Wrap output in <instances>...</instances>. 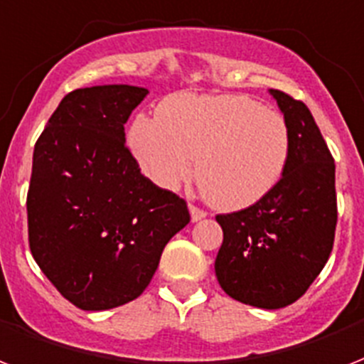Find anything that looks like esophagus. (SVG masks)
Segmentation results:
<instances>
[{
    "instance_id": "obj_1",
    "label": "esophagus",
    "mask_w": 364,
    "mask_h": 364,
    "mask_svg": "<svg viewBox=\"0 0 364 364\" xmlns=\"http://www.w3.org/2000/svg\"><path fill=\"white\" fill-rule=\"evenodd\" d=\"M190 214H191V222H199V220L206 218V212L196 205H190Z\"/></svg>"
}]
</instances>
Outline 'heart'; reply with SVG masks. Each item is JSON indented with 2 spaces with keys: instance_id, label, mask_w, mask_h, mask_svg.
Listing matches in <instances>:
<instances>
[{
  "instance_id": "obj_1",
  "label": "heart",
  "mask_w": 364,
  "mask_h": 364,
  "mask_svg": "<svg viewBox=\"0 0 364 364\" xmlns=\"http://www.w3.org/2000/svg\"><path fill=\"white\" fill-rule=\"evenodd\" d=\"M129 144L142 173L174 190L193 176L218 208L240 210L269 196L291 154L286 118L248 95L178 94L158 116H136Z\"/></svg>"
}]
</instances>
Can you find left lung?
<instances>
[{"label": "left lung", "instance_id": "1", "mask_svg": "<svg viewBox=\"0 0 364 364\" xmlns=\"http://www.w3.org/2000/svg\"><path fill=\"white\" fill-rule=\"evenodd\" d=\"M291 132L280 182L255 205L218 214L216 278L229 297L276 310L301 299L329 259L336 229L334 159L302 101L270 90Z\"/></svg>", "mask_w": 364, "mask_h": 364}]
</instances>
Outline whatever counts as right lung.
<instances>
[{"instance_id": "right-lung-1", "label": "right lung", "mask_w": 364, "mask_h": 364, "mask_svg": "<svg viewBox=\"0 0 364 364\" xmlns=\"http://www.w3.org/2000/svg\"><path fill=\"white\" fill-rule=\"evenodd\" d=\"M148 90H73L35 142L28 237L39 269L80 310L141 295L165 244L190 222L182 197L141 174L124 124Z\"/></svg>"}]
</instances>
